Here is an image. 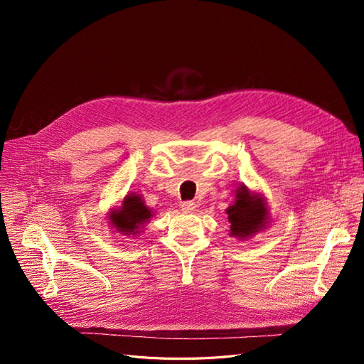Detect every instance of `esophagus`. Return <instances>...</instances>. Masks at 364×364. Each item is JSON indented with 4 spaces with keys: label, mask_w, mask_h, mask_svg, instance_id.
I'll return each instance as SVG.
<instances>
[{
    "label": "esophagus",
    "mask_w": 364,
    "mask_h": 364,
    "mask_svg": "<svg viewBox=\"0 0 364 364\" xmlns=\"http://www.w3.org/2000/svg\"><path fill=\"white\" fill-rule=\"evenodd\" d=\"M181 209H182L183 213L190 214V213H193L194 209H196V203H194V202H182V203H181Z\"/></svg>",
    "instance_id": "1"
}]
</instances>
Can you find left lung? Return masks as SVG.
Masks as SVG:
<instances>
[{"instance_id":"left-lung-1","label":"left lung","mask_w":364,"mask_h":364,"mask_svg":"<svg viewBox=\"0 0 364 364\" xmlns=\"http://www.w3.org/2000/svg\"><path fill=\"white\" fill-rule=\"evenodd\" d=\"M235 199L226 209L229 235L247 240L270 226V211L266 197L250 191L243 183L234 190Z\"/></svg>"}]
</instances>
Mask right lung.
Segmentation results:
<instances>
[{
  "label": "right lung",
  "mask_w": 364,
  "mask_h": 364,
  "mask_svg": "<svg viewBox=\"0 0 364 364\" xmlns=\"http://www.w3.org/2000/svg\"><path fill=\"white\" fill-rule=\"evenodd\" d=\"M151 217L153 211L142 200V196L129 193L121 202V206L114 208L109 213L107 220L109 225L118 234L126 237H138Z\"/></svg>",
  "instance_id": "obj_1"
}]
</instances>
